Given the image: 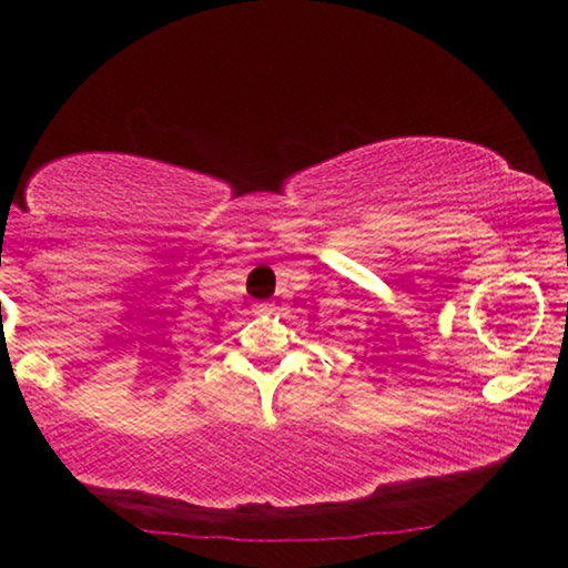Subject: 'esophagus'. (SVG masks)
<instances>
[{"instance_id":"1","label":"esophagus","mask_w":568,"mask_h":568,"mask_svg":"<svg viewBox=\"0 0 568 568\" xmlns=\"http://www.w3.org/2000/svg\"><path fill=\"white\" fill-rule=\"evenodd\" d=\"M255 313H261V315H271L274 313V305H271V302H258V305L253 307Z\"/></svg>"}]
</instances>
